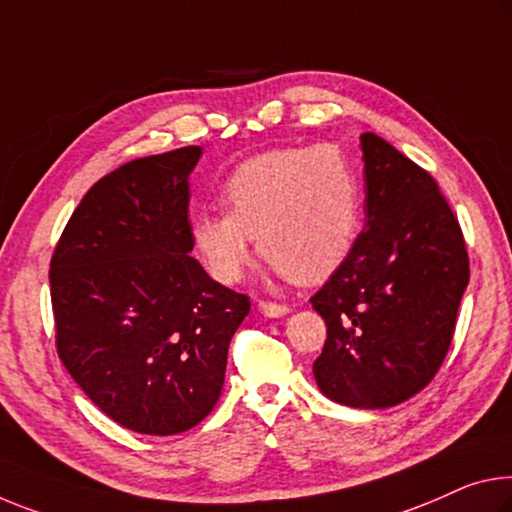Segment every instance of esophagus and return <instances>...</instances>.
Wrapping results in <instances>:
<instances>
[{"mask_svg":"<svg viewBox=\"0 0 512 512\" xmlns=\"http://www.w3.org/2000/svg\"><path fill=\"white\" fill-rule=\"evenodd\" d=\"M259 312L264 316H269V319H278V316H285L289 314L291 307L289 305H282V303H271V300H259Z\"/></svg>","mask_w":512,"mask_h":512,"instance_id":"34e87169","label":"esophagus"}]
</instances>
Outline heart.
I'll list each match as a JSON object with an SVG mask.
<instances>
[{"label":"heart","instance_id":"heart-1","mask_svg":"<svg viewBox=\"0 0 512 512\" xmlns=\"http://www.w3.org/2000/svg\"><path fill=\"white\" fill-rule=\"evenodd\" d=\"M221 205L225 214H196L189 225L193 248L218 282L241 280L253 237L275 271L316 282L351 255L362 189L358 170L337 145L278 148L234 168Z\"/></svg>","mask_w":512,"mask_h":512}]
</instances>
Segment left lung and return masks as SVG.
<instances>
[{
    "label": "left lung",
    "instance_id": "1",
    "mask_svg": "<svg viewBox=\"0 0 512 512\" xmlns=\"http://www.w3.org/2000/svg\"><path fill=\"white\" fill-rule=\"evenodd\" d=\"M367 223L310 298L328 326L316 385L348 408H392L431 383L449 351L469 257L458 218L424 168L362 134Z\"/></svg>",
    "mask_w": 512,
    "mask_h": 512
}]
</instances>
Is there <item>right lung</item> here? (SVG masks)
<instances>
[{
    "instance_id": "right-lung-1",
    "label": "right lung",
    "mask_w": 512,
    "mask_h": 512,
    "mask_svg": "<svg viewBox=\"0 0 512 512\" xmlns=\"http://www.w3.org/2000/svg\"><path fill=\"white\" fill-rule=\"evenodd\" d=\"M200 145L134 159L95 182L50 264L56 351L104 415L143 435L200 424L221 396L250 298L191 257Z\"/></svg>"
}]
</instances>
